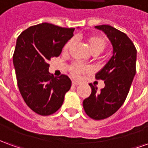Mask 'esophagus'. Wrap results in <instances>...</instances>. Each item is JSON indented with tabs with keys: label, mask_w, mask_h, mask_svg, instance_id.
I'll return each mask as SVG.
<instances>
[{
	"label": "esophagus",
	"mask_w": 148,
	"mask_h": 148,
	"mask_svg": "<svg viewBox=\"0 0 148 148\" xmlns=\"http://www.w3.org/2000/svg\"><path fill=\"white\" fill-rule=\"evenodd\" d=\"M78 85H79L78 82H74V81L72 82V86H78Z\"/></svg>",
	"instance_id": "1"
}]
</instances>
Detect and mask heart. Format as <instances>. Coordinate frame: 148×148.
I'll return each mask as SVG.
<instances>
[{"label":"heart","mask_w":148,"mask_h":148,"mask_svg":"<svg viewBox=\"0 0 148 148\" xmlns=\"http://www.w3.org/2000/svg\"><path fill=\"white\" fill-rule=\"evenodd\" d=\"M87 44L91 52L94 55L100 54L102 52L108 44V41L106 37L99 35H90L86 37ZM74 43V39H71L66 42L63 47V52L66 53L71 48ZM69 71L71 72V75L74 77H79L81 74H86L90 71V67L89 66L84 65L80 62H73L69 66Z\"/></svg>","instance_id":"heart-1"}]
</instances>
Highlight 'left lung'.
Masks as SVG:
<instances>
[{"mask_svg": "<svg viewBox=\"0 0 148 148\" xmlns=\"http://www.w3.org/2000/svg\"><path fill=\"white\" fill-rule=\"evenodd\" d=\"M96 28L103 31L111 41L113 55L95 77L102 80L105 87L90 84L91 94L83 101L84 110L93 120H103L114 114L127 96L136 74V48L127 35L110 25H98Z\"/></svg>", "mask_w": 148, "mask_h": 148, "instance_id": "8db88e82", "label": "left lung"}]
</instances>
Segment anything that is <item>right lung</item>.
<instances>
[{
    "instance_id": "obj_1",
    "label": "right lung",
    "mask_w": 148,
    "mask_h": 148,
    "mask_svg": "<svg viewBox=\"0 0 148 148\" xmlns=\"http://www.w3.org/2000/svg\"><path fill=\"white\" fill-rule=\"evenodd\" d=\"M74 28L48 24L34 25L18 36L13 65L19 90L27 106L41 116H49L61 107L71 86L68 76L54 77L48 61L61 54Z\"/></svg>"
}]
</instances>
